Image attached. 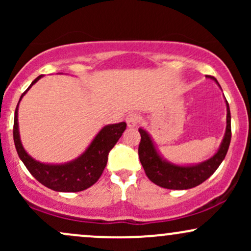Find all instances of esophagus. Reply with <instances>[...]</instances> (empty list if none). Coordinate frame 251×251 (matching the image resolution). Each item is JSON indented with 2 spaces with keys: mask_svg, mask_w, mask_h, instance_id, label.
Wrapping results in <instances>:
<instances>
[{
  "mask_svg": "<svg viewBox=\"0 0 251 251\" xmlns=\"http://www.w3.org/2000/svg\"><path fill=\"white\" fill-rule=\"evenodd\" d=\"M139 122H140V117L135 113H131L126 117V123H127L128 127H131V128L135 127V126L139 124Z\"/></svg>",
  "mask_w": 251,
  "mask_h": 251,
  "instance_id": "1",
  "label": "esophagus"
}]
</instances>
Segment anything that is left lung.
<instances>
[{
  "mask_svg": "<svg viewBox=\"0 0 251 251\" xmlns=\"http://www.w3.org/2000/svg\"><path fill=\"white\" fill-rule=\"evenodd\" d=\"M218 83L214 76H210ZM220 85V83H218ZM226 102V129L217 153L205 162L191 166L175 165L160 157L155 150L153 142L145 129L139 128L140 139L138 154L144 171L152 183L170 190H186L195 188L205 181L217 170L226 158L230 140H231V116L229 103Z\"/></svg>",
  "mask_w": 251,
  "mask_h": 251,
  "instance_id": "8db88e82",
  "label": "left lung"
}]
</instances>
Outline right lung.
Segmentation results:
<instances>
[{"label": "right lung", "instance_id": "right-lung-1", "mask_svg": "<svg viewBox=\"0 0 251 251\" xmlns=\"http://www.w3.org/2000/svg\"><path fill=\"white\" fill-rule=\"evenodd\" d=\"M42 75L37 76L31 85L25 89L22 97L27 93V91L35 83ZM19 101V102H20ZM17 103L14 117V143L19 154L20 159L24 162L25 168L30 172L31 176L42 185L47 186L54 191L59 192H77L86 190L93 185L101 176L106 164H107L108 153L113 146L116 145L123 132L126 129V123L112 124L101 128V131L96 135L93 142L88 146L83 153L73 162L60 165H51V164H43L36 162L25 151L20 140L19 123H17Z\"/></svg>", "mask_w": 251, "mask_h": 251}]
</instances>
